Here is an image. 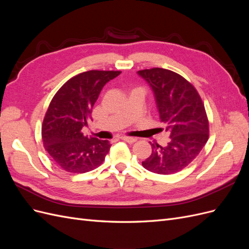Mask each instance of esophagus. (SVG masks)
Here are the masks:
<instances>
[{
    "mask_svg": "<svg viewBox=\"0 0 249 249\" xmlns=\"http://www.w3.org/2000/svg\"><path fill=\"white\" fill-rule=\"evenodd\" d=\"M122 140H124V141H125V142H127V143H134V142H136V141H137V139H136V138L127 137V136H124V137H122Z\"/></svg>",
    "mask_w": 249,
    "mask_h": 249,
    "instance_id": "esophagus-1",
    "label": "esophagus"
}]
</instances>
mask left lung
<instances>
[{"label":"left lung","instance_id":"1","mask_svg":"<svg viewBox=\"0 0 249 249\" xmlns=\"http://www.w3.org/2000/svg\"><path fill=\"white\" fill-rule=\"evenodd\" d=\"M152 88L167 145L152 144V155L142 162L145 169L171 175L187 167L198 156L209 138V122L196 89L178 73L156 69L137 71Z\"/></svg>","mask_w":249,"mask_h":249}]
</instances>
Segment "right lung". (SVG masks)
<instances>
[{
    "instance_id": "obj_1",
    "label": "right lung",
    "mask_w": 249,
    "mask_h": 249,
    "mask_svg": "<svg viewBox=\"0 0 249 249\" xmlns=\"http://www.w3.org/2000/svg\"><path fill=\"white\" fill-rule=\"evenodd\" d=\"M122 71H89L77 74L60 88L44 116L43 146L54 162L67 172L84 173L104 162L108 140L84 136L82 129L92 120L93 105L103 87Z\"/></svg>"
}]
</instances>
